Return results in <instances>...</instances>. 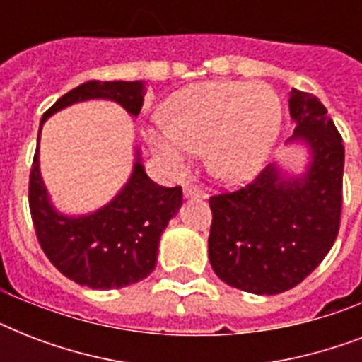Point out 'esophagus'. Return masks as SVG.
Returning <instances> with one entry per match:
<instances>
[{"mask_svg": "<svg viewBox=\"0 0 362 362\" xmlns=\"http://www.w3.org/2000/svg\"><path fill=\"white\" fill-rule=\"evenodd\" d=\"M184 197L186 199H204V192L201 187H195V186H186L184 187Z\"/></svg>", "mask_w": 362, "mask_h": 362, "instance_id": "1", "label": "esophagus"}]
</instances>
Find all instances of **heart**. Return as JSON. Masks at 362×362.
Returning a JSON list of instances; mask_svg holds the SVG:
<instances>
[{
    "mask_svg": "<svg viewBox=\"0 0 362 362\" xmlns=\"http://www.w3.org/2000/svg\"><path fill=\"white\" fill-rule=\"evenodd\" d=\"M161 127L146 139L165 163L182 167L204 150L210 173L221 180L252 178L280 133V101L261 82H201L175 92L161 109Z\"/></svg>",
    "mask_w": 362,
    "mask_h": 362,
    "instance_id": "b5f03b06",
    "label": "heart"
}]
</instances>
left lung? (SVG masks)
Here are the masks:
<instances>
[{
  "mask_svg": "<svg viewBox=\"0 0 362 362\" xmlns=\"http://www.w3.org/2000/svg\"><path fill=\"white\" fill-rule=\"evenodd\" d=\"M287 144H304L308 163L291 175L270 163L237 192L210 197L209 257L227 286L276 295L298 286L337 240L342 212L344 146L320 99L293 88Z\"/></svg>",
  "mask_w": 362,
  "mask_h": 362,
  "instance_id": "left-lung-1",
  "label": "left lung"
}]
</instances>
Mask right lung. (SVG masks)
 Returning <instances> with one entry per match:
<instances>
[{"label": "right lung", "instance_id": "obj_1", "mask_svg": "<svg viewBox=\"0 0 362 362\" xmlns=\"http://www.w3.org/2000/svg\"><path fill=\"white\" fill-rule=\"evenodd\" d=\"M144 93V81H90L73 88L42 115L30 175L31 220L50 263L90 289H120L150 276L158 261L159 238L182 206V187H163L150 180L136 146L133 170L112 201L90 214H64L52 204L41 176L42 124L59 110L90 99L115 101L135 118Z\"/></svg>", "mask_w": 362, "mask_h": 362}]
</instances>
